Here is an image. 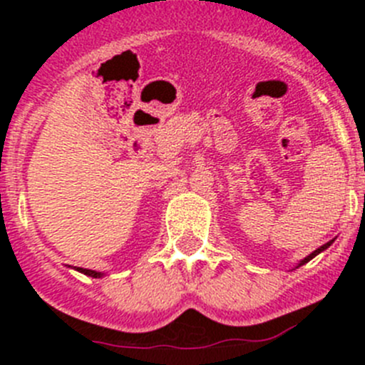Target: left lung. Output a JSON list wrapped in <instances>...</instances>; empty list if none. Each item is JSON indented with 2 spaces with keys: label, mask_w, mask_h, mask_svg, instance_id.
I'll list each match as a JSON object with an SVG mask.
<instances>
[{
  "label": "left lung",
  "mask_w": 365,
  "mask_h": 365,
  "mask_svg": "<svg viewBox=\"0 0 365 365\" xmlns=\"http://www.w3.org/2000/svg\"><path fill=\"white\" fill-rule=\"evenodd\" d=\"M332 242H334V240L327 242V244H325V245H322V247H319V249H316V251H314V252H311V254H309V256H307V257H304V259H302V261H300V263H298V267H302V264H305V263H307V261H311V259H312V257H314V256H318V254H319V252H323V251H325V249H327V247H329V245H330V244H332Z\"/></svg>",
  "instance_id": "obj_1"
}]
</instances>
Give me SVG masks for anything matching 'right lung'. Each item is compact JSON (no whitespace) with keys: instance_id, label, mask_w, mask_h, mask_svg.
Returning a JSON list of instances; mask_svg holds the SVG:
<instances>
[{"instance_id":"obj_1","label":"right lung","mask_w":365,"mask_h":365,"mask_svg":"<svg viewBox=\"0 0 365 365\" xmlns=\"http://www.w3.org/2000/svg\"><path fill=\"white\" fill-rule=\"evenodd\" d=\"M77 272H81V274H84V275H90V277H95V279H98V277H102V272H95V270H88V268H81V267H77L76 268Z\"/></svg>"}]
</instances>
